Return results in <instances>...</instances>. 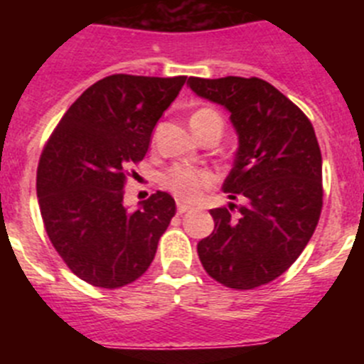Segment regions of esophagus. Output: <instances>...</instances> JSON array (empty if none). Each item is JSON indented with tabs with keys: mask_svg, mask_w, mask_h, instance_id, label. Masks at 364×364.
<instances>
[{
	"mask_svg": "<svg viewBox=\"0 0 364 364\" xmlns=\"http://www.w3.org/2000/svg\"><path fill=\"white\" fill-rule=\"evenodd\" d=\"M189 210H191V205H186V204H182V202H178V205H176V211H178V215L186 213V211H189Z\"/></svg>",
	"mask_w": 364,
	"mask_h": 364,
	"instance_id": "esophagus-1",
	"label": "esophagus"
}]
</instances>
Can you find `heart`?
Masks as SVG:
<instances>
[{
  "instance_id": "1",
  "label": "heart",
  "mask_w": 364,
  "mask_h": 364,
  "mask_svg": "<svg viewBox=\"0 0 364 364\" xmlns=\"http://www.w3.org/2000/svg\"><path fill=\"white\" fill-rule=\"evenodd\" d=\"M211 122H222L218 112H215L213 109H198V111L193 112L191 127L200 129ZM213 180L215 175L208 169L189 166V164H175L167 169L162 182L169 191L175 193L180 200L195 202L202 197V193L208 186L213 184Z\"/></svg>"
}]
</instances>
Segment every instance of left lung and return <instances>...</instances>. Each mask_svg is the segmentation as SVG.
Instances as JSON below:
<instances>
[{
	"mask_svg": "<svg viewBox=\"0 0 364 364\" xmlns=\"http://www.w3.org/2000/svg\"><path fill=\"white\" fill-rule=\"evenodd\" d=\"M202 98L230 111L239 134L222 189L239 205L215 208V230L197 252L210 277L235 290L268 284L294 264L323 210V159L306 114L260 78H189Z\"/></svg>",
	"mask_w": 364,
	"mask_h": 364,
	"instance_id": "obj_1",
	"label": "left lung"
}]
</instances>
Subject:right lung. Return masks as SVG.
<instances>
[{"instance_id": "add662e5", "label": "right lung", "mask_w": 364, "mask_h": 364, "mask_svg": "<svg viewBox=\"0 0 364 364\" xmlns=\"http://www.w3.org/2000/svg\"><path fill=\"white\" fill-rule=\"evenodd\" d=\"M186 83L112 74L92 83L63 114L38 164L45 231L74 275L117 290L142 277L176 213L169 193L124 205L127 167L149 149L151 133Z\"/></svg>"}]
</instances>
